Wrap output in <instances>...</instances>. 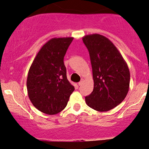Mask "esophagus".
I'll return each mask as SVG.
<instances>
[{"instance_id": "obj_1", "label": "esophagus", "mask_w": 149, "mask_h": 149, "mask_svg": "<svg viewBox=\"0 0 149 149\" xmlns=\"http://www.w3.org/2000/svg\"><path fill=\"white\" fill-rule=\"evenodd\" d=\"M83 82H84V80H81L80 82H78V85H79V86H81V85H82Z\"/></svg>"}]
</instances>
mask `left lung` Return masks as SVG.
<instances>
[{"mask_svg": "<svg viewBox=\"0 0 149 149\" xmlns=\"http://www.w3.org/2000/svg\"><path fill=\"white\" fill-rule=\"evenodd\" d=\"M82 40L90 55L94 81L93 92L85 101L90 108L107 112L119 105L127 95L130 70L119 51L107 37L93 34Z\"/></svg>", "mask_w": 149, "mask_h": 149, "instance_id": "left-lung-1", "label": "left lung"}]
</instances>
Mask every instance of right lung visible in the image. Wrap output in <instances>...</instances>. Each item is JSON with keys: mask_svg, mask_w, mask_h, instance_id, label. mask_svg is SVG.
I'll list each match as a JSON object with an SVG mask.
<instances>
[{"mask_svg": "<svg viewBox=\"0 0 149 149\" xmlns=\"http://www.w3.org/2000/svg\"><path fill=\"white\" fill-rule=\"evenodd\" d=\"M73 39H51L41 47L29 69L28 95L33 106L45 114L61 112L75 89L67 80L64 65V56Z\"/></svg>", "mask_w": 149, "mask_h": 149, "instance_id": "right-lung-1", "label": "right lung"}]
</instances>
